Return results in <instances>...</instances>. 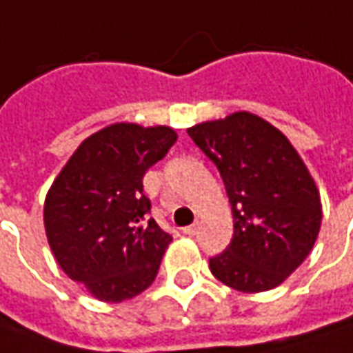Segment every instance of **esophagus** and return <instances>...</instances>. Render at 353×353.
Masks as SVG:
<instances>
[{
	"label": "esophagus",
	"instance_id": "1",
	"mask_svg": "<svg viewBox=\"0 0 353 353\" xmlns=\"http://www.w3.org/2000/svg\"><path fill=\"white\" fill-rule=\"evenodd\" d=\"M197 228H199V225L197 223H193V225H189L183 228V234H188V236H193V234H197Z\"/></svg>",
	"mask_w": 353,
	"mask_h": 353
}]
</instances>
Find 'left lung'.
Here are the masks:
<instances>
[{"label": "left lung", "instance_id": "8db88e82", "mask_svg": "<svg viewBox=\"0 0 353 353\" xmlns=\"http://www.w3.org/2000/svg\"><path fill=\"white\" fill-rule=\"evenodd\" d=\"M188 134L219 168L232 209L228 248L209 260L213 275L240 293L281 285L310 254L322 223L321 193L285 134L236 111Z\"/></svg>", "mask_w": 353, "mask_h": 353}]
</instances>
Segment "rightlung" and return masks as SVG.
Returning a JSON list of instances; mask_svg holds the SVG:
<instances>
[{
	"label": "right lung",
	"mask_w": 353,
	"mask_h": 353,
	"mask_svg": "<svg viewBox=\"0 0 353 353\" xmlns=\"http://www.w3.org/2000/svg\"><path fill=\"white\" fill-rule=\"evenodd\" d=\"M177 140L172 127L115 123L83 140L44 199V230L62 272L103 303L152 285L172 236L148 219L146 170Z\"/></svg>",
	"instance_id": "1"
}]
</instances>
